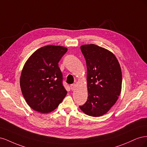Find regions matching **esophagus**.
<instances>
[{
	"mask_svg": "<svg viewBox=\"0 0 147 147\" xmlns=\"http://www.w3.org/2000/svg\"><path fill=\"white\" fill-rule=\"evenodd\" d=\"M70 88H71V90H72V91L75 90V88H76V84H72L70 85Z\"/></svg>",
	"mask_w": 147,
	"mask_h": 147,
	"instance_id": "34e87169",
	"label": "esophagus"
}]
</instances>
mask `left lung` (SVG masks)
<instances>
[{"instance_id": "8db88e82", "label": "left lung", "mask_w": 147, "mask_h": 147, "mask_svg": "<svg viewBox=\"0 0 147 147\" xmlns=\"http://www.w3.org/2000/svg\"><path fill=\"white\" fill-rule=\"evenodd\" d=\"M87 67L88 97L80 108L91 117L105 114L116 103L121 91L122 73L112 52L94 44L81 46Z\"/></svg>"}]
</instances>
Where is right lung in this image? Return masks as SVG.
Masks as SVG:
<instances>
[{
  "label": "right lung",
  "instance_id": "1",
  "mask_svg": "<svg viewBox=\"0 0 147 147\" xmlns=\"http://www.w3.org/2000/svg\"><path fill=\"white\" fill-rule=\"evenodd\" d=\"M67 48L48 45L35 51L22 70L20 86L27 104L42 113L58 107L67 94L58 63Z\"/></svg>",
  "mask_w": 147,
  "mask_h": 147
}]
</instances>
